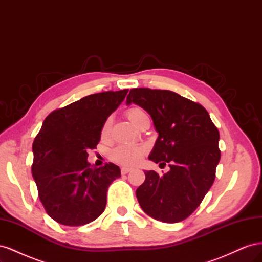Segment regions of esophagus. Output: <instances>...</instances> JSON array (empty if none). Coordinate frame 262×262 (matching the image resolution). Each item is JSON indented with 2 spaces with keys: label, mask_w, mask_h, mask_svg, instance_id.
I'll return each mask as SVG.
<instances>
[{
  "label": "esophagus",
  "mask_w": 262,
  "mask_h": 262,
  "mask_svg": "<svg viewBox=\"0 0 262 262\" xmlns=\"http://www.w3.org/2000/svg\"><path fill=\"white\" fill-rule=\"evenodd\" d=\"M131 170H132V168H130V167H122L121 168V173H122V175H125V173L130 172Z\"/></svg>",
  "instance_id": "esophagus-1"
}]
</instances>
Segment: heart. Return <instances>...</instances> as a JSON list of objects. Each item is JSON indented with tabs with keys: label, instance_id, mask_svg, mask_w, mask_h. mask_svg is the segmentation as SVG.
I'll return each instance as SVG.
<instances>
[{
	"label": "heart",
	"instance_id": "b5f03b06",
	"mask_svg": "<svg viewBox=\"0 0 262 262\" xmlns=\"http://www.w3.org/2000/svg\"><path fill=\"white\" fill-rule=\"evenodd\" d=\"M145 116H146V114L140 108H131L128 110V112H126V117H128L129 120L136 126L138 125L141 119ZM110 126H112V122H110L109 119H107L101 128V139L106 140L109 138ZM144 152H145V149L142 146L120 145L113 150L112 155L110 156H112V160L118 164L125 165V166H132V165H136L140 162Z\"/></svg>",
	"mask_w": 262,
	"mask_h": 262
}]
</instances>
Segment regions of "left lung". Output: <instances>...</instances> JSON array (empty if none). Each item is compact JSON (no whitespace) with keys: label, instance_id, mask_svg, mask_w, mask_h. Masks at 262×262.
Returning a JSON list of instances; mask_svg holds the SVG:
<instances>
[{"label":"left lung","instance_id":"obj_1","mask_svg":"<svg viewBox=\"0 0 262 262\" xmlns=\"http://www.w3.org/2000/svg\"><path fill=\"white\" fill-rule=\"evenodd\" d=\"M136 104L152 117L158 138L148 160L168 163L160 176L146 170L136 191L147 215L165 223H178L199 207L215 179L220 162V133L200 104L165 90L133 89L126 105Z\"/></svg>","mask_w":262,"mask_h":262}]
</instances>
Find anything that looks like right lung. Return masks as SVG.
<instances>
[{"mask_svg": "<svg viewBox=\"0 0 262 262\" xmlns=\"http://www.w3.org/2000/svg\"><path fill=\"white\" fill-rule=\"evenodd\" d=\"M126 93L93 94L45 119L33 143L31 172L45 210L58 223L81 226L104 212L108 187L121 171L113 163L93 168L87 150L96 148L102 125Z\"/></svg>", "mask_w": 262, "mask_h": 262, "instance_id": "right-lung-1", "label": "right lung"}]
</instances>
